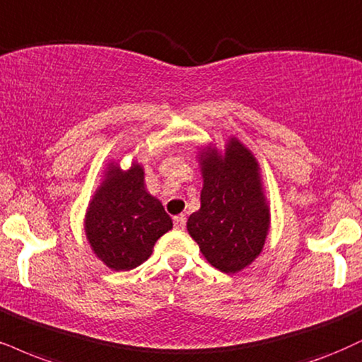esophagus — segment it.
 <instances>
[{
    "mask_svg": "<svg viewBox=\"0 0 362 362\" xmlns=\"http://www.w3.org/2000/svg\"><path fill=\"white\" fill-rule=\"evenodd\" d=\"M185 223H187V217L184 214L173 217V226H175L177 229H184L185 228Z\"/></svg>",
    "mask_w": 362,
    "mask_h": 362,
    "instance_id": "34e87169",
    "label": "esophagus"
}]
</instances>
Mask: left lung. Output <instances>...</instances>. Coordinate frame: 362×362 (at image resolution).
Masks as SVG:
<instances>
[{"label":"left lung","instance_id":"8db88e82","mask_svg":"<svg viewBox=\"0 0 362 362\" xmlns=\"http://www.w3.org/2000/svg\"><path fill=\"white\" fill-rule=\"evenodd\" d=\"M200 209L189 217L187 230L212 267L224 273L241 272L263 250L269 226L258 163L233 138L224 156L209 150L200 155Z\"/></svg>","mask_w":362,"mask_h":362}]
</instances>
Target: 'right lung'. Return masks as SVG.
<instances>
[{
  "label": "right lung",
  "instance_id": "1",
  "mask_svg": "<svg viewBox=\"0 0 362 362\" xmlns=\"http://www.w3.org/2000/svg\"><path fill=\"white\" fill-rule=\"evenodd\" d=\"M86 214V234L98 258L116 272H128L150 258L156 239L172 229L158 199L145 189V173L110 167Z\"/></svg>",
  "mask_w": 362,
  "mask_h": 362
}]
</instances>
